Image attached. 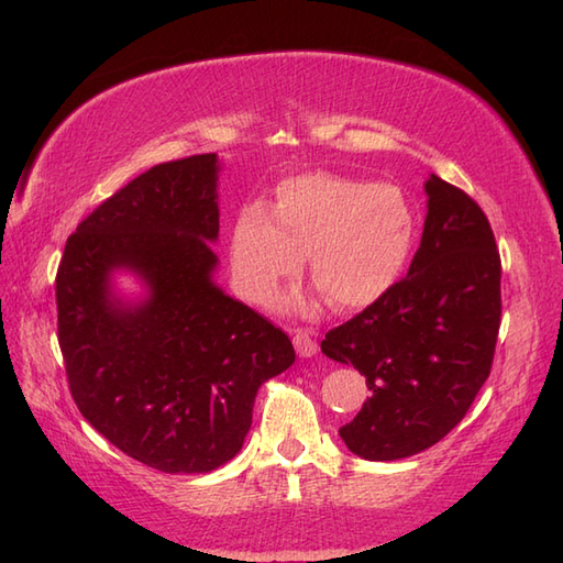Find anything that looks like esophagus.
Wrapping results in <instances>:
<instances>
[{
    "label": "esophagus",
    "instance_id": "1",
    "mask_svg": "<svg viewBox=\"0 0 563 563\" xmlns=\"http://www.w3.org/2000/svg\"><path fill=\"white\" fill-rule=\"evenodd\" d=\"M292 343H295V351L300 353V357H312L319 351V345L314 341V333L312 331L297 329L295 336H292Z\"/></svg>",
    "mask_w": 563,
    "mask_h": 563
}]
</instances>
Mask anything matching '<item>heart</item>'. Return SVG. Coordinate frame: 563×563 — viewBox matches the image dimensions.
Returning a JSON list of instances; mask_svg holds the SVG:
<instances>
[{
    "label": "heart",
    "instance_id": "1",
    "mask_svg": "<svg viewBox=\"0 0 563 563\" xmlns=\"http://www.w3.org/2000/svg\"><path fill=\"white\" fill-rule=\"evenodd\" d=\"M416 218L394 184H363L331 172L285 178L271 212L239 210L230 230V268L236 292L266 305L285 278L302 268L336 309H363L382 300L409 263ZM295 309L314 300L297 297Z\"/></svg>",
    "mask_w": 563,
    "mask_h": 563
}]
</instances>
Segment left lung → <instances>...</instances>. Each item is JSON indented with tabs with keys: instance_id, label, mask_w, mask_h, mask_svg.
Instances as JSON below:
<instances>
[{
	"instance_id": "1",
	"label": "left lung",
	"mask_w": 563,
	"mask_h": 563,
	"mask_svg": "<svg viewBox=\"0 0 563 563\" xmlns=\"http://www.w3.org/2000/svg\"><path fill=\"white\" fill-rule=\"evenodd\" d=\"M421 246L406 278L345 324L321 353L353 365L373 391L339 435L369 462L435 445L492 373L500 327V256L484 210L430 174Z\"/></svg>"
}]
</instances>
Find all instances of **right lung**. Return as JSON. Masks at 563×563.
<instances>
[{"label": "right lung", "instance_id": "right-lung-1", "mask_svg": "<svg viewBox=\"0 0 563 563\" xmlns=\"http://www.w3.org/2000/svg\"><path fill=\"white\" fill-rule=\"evenodd\" d=\"M218 154L152 166L67 239L57 341L81 416L128 457L206 474L242 450L263 382L295 363L288 333L214 283ZM130 272L146 295L114 292Z\"/></svg>", "mask_w": 563, "mask_h": 563}]
</instances>
